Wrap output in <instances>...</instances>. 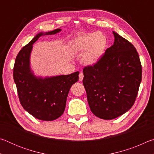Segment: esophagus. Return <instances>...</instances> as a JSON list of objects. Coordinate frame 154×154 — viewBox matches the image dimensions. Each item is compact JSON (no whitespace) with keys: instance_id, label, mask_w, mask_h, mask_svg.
<instances>
[{"instance_id":"34e87169","label":"esophagus","mask_w":154,"mask_h":154,"mask_svg":"<svg viewBox=\"0 0 154 154\" xmlns=\"http://www.w3.org/2000/svg\"><path fill=\"white\" fill-rule=\"evenodd\" d=\"M83 79V72H80L79 75V80L82 82Z\"/></svg>"}]
</instances>
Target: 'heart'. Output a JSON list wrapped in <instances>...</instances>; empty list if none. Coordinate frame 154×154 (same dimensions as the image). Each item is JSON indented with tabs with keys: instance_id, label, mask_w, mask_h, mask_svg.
Instances as JSON below:
<instances>
[{
	"instance_id": "obj_1",
	"label": "heart",
	"mask_w": 154,
	"mask_h": 154,
	"mask_svg": "<svg viewBox=\"0 0 154 154\" xmlns=\"http://www.w3.org/2000/svg\"><path fill=\"white\" fill-rule=\"evenodd\" d=\"M108 42L107 36L103 32L83 33L74 38L71 49L75 54H82L81 60L83 64L93 66L105 55Z\"/></svg>"
}]
</instances>
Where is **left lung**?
<instances>
[{
  "instance_id": "1",
  "label": "left lung",
  "mask_w": 154,
  "mask_h": 154,
  "mask_svg": "<svg viewBox=\"0 0 154 154\" xmlns=\"http://www.w3.org/2000/svg\"><path fill=\"white\" fill-rule=\"evenodd\" d=\"M114 43L97 64L83 70V84L90 110L96 117L113 119L134 105L142 79L136 48L113 31Z\"/></svg>"
}]
</instances>
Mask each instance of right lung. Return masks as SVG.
<instances>
[{
	"mask_svg": "<svg viewBox=\"0 0 154 154\" xmlns=\"http://www.w3.org/2000/svg\"><path fill=\"white\" fill-rule=\"evenodd\" d=\"M39 32L18 53L14 67V79L22 106L35 118L53 121L63 114L70 88L79 79V72L70 75L39 77L30 67L32 45L41 36L52 35L60 32Z\"/></svg>",
	"mask_w": 154,
	"mask_h": 154,
	"instance_id": "add662e5",
	"label": "right lung"
}]
</instances>
